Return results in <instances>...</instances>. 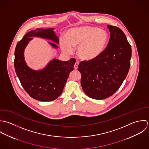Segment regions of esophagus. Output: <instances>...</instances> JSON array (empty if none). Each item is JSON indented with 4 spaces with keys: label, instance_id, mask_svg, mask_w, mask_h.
Segmentation results:
<instances>
[{
    "label": "esophagus",
    "instance_id": "obj_1",
    "mask_svg": "<svg viewBox=\"0 0 149 149\" xmlns=\"http://www.w3.org/2000/svg\"><path fill=\"white\" fill-rule=\"evenodd\" d=\"M78 65H79V62H78V61H76L75 63V64H74V68H75V70H77V69L78 68Z\"/></svg>",
    "mask_w": 149,
    "mask_h": 149
}]
</instances>
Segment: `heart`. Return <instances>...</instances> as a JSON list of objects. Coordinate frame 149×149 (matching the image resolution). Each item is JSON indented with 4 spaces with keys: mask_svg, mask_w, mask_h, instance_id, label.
<instances>
[{
    "mask_svg": "<svg viewBox=\"0 0 149 149\" xmlns=\"http://www.w3.org/2000/svg\"><path fill=\"white\" fill-rule=\"evenodd\" d=\"M109 40L108 33L94 26H81L72 28L60 38L61 49L65 53H71L74 47L78 46V54L82 59L90 60L97 58L104 50Z\"/></svg>",
    "mask_w": 149,
    "mask_h": 149,
    "instance_id": "1",
    "label": "heart"
}]
</instances>
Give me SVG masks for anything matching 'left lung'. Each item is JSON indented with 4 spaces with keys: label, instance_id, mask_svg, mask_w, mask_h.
<instances>
[{
    "label": "left lung",
    "instance_id": "obj_1",
    "mask_svg": "<svg viewBox=\"0 0 149 149\" xmlns=\"http://www.w3.org/2000/svg\"><path fill=\"white\" fill-rule=\"evenodd\" d=\"M107 26L111 32L107 47L95 59L82 61L78 65L82 89L95 100L107 98L119 89L131 63V47L125 34L118 27Z\"/></svg>",
    "mask_w": 149,
    "mask_h": 149
}]
</instances>
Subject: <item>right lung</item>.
<instances>
[{
	"label": "right lung",
	"mask_w": 149,
	"mask_h": 149,
	"mask_svg": "<svg viewBox=\"0 0 149 149\" xmlns=\"http://www.w3.org/2000/svg\"><path fill=\"white\" fill-rule=\"evenodd\" d=\"M32 37H39L59 43L58 37L54 29H43L38 28L26 33L17 44L15 49L14 67L21 85L33 98L41 101H51L61 94L70 73L74 70L76 60L72 58L62 61L52 60L42 70L34 71L27 65L24 51ZM54 48L58 45L49 42Z\"/></svg>",
	"instance_id": "add662e5"
}]
</instances>
